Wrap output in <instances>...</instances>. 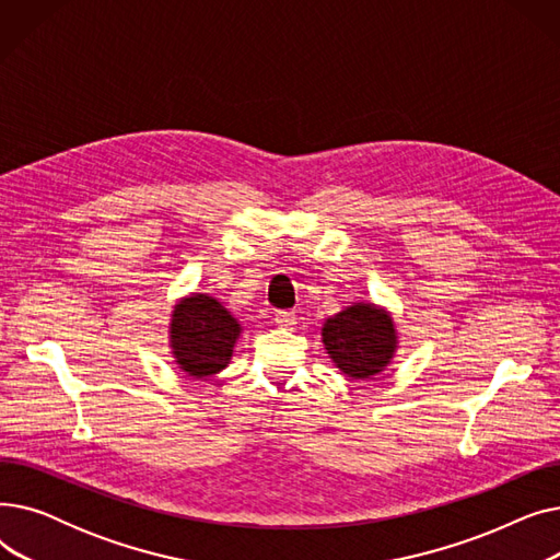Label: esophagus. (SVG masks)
Instances as JSON below:
<instances>
[{
  "instance_id": "34e87169",
  "label": "esophagus",
  "mask_w": 560,
  "mask_h": 560,
  "mask_svg": "<svg viewBox=\"0 0 560 560\" xmlns=\"http://www.w3.org/2000/svg\"><path fill=\"white\" fill-rule=\"evenodd\" d=\"M295 322H298V317L292 311H277V315H275V325L279 329H292L295 327Z\"/></svg>"
}]
</instances>
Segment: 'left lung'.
Masks as SVG:
<instances>
[{"label": "left lung", "instance_id": "left-lung-1", "mask_svg": "<svg viewBox=\"0 0 560 560\" xmlns=\"http://www.w3.org/2000/svg\"><path fill=\"white\" fill-rule=\"evenodd\" d=\"M322 340L334 363L351 378H370L384 370L397 347L388 313L372 304H354L329 317Z\"/></svg>", "mask_w": 560, "mask_h": 560}]
</instances>
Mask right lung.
Returning a JSON list of instances; mask_svg holds the SVG:
<instances>
[{
  "instance_id": "right-lung-1",
  "label": "right lung",
  "mask_w": 560,
  "mask_h": 560,
  "mask_svg": "<svg viewBox=\"0 0 560 560\" xmlns=\"http://www.w3.org/2000/svg\"><path fill=\"white\" fill-rule=\"evenodd\" d=\"M238 336V322L209 295H190L174 306L172 354L190 376H211L224 370Z\"/></svg>"
}]
</instances>
